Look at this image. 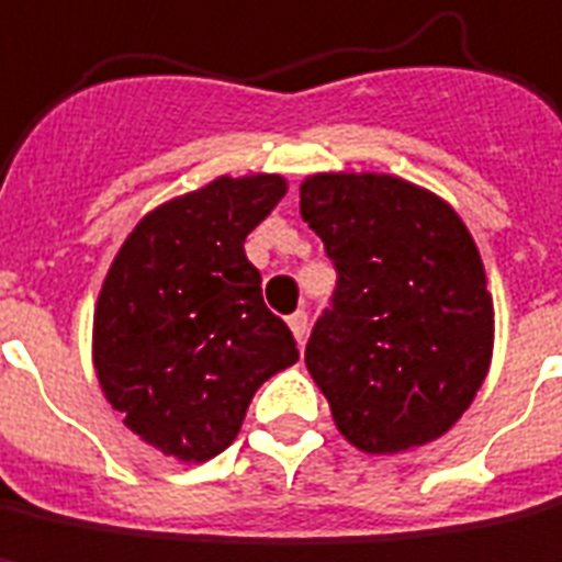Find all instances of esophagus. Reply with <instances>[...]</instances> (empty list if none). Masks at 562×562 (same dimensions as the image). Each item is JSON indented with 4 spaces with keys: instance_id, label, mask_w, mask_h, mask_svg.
Instances as JSON below:
<instances>
[{
    "instance_id": "esophagus-1",
    "label": "esophagus",
    "mask_w": 562,
    "mask_h": 562,
    "mask_svg": "<svg viewBox=\"0 0 562 562\" xmlns=\"http://www.w3.org/2000/svg\"><path fill=\"white\" fill-rule=\"evenodd\" d=\"M288 324H290V330H293V336H296V342L303 346L305 333H308V315L300 308V312H293V315H290Z\"/></svg>"
}]
</instances>
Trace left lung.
<instances>
[{"mask_svg":"<svg viewBox=\"0 0 562 562\" xmlns=\"http://www.w3.org/2000/svg\"><path fill=\"white\" fill-rule=\"evenodd\" d=\"M300 214L336 266L305 346L336 428L373 456L447 435L493 358V296L465 223L389 173L305 177Z\"/></svg>","mask_w":562,"mask_h":562,"instance_id":"8db88e82","label":"left lung"}]
</instances>
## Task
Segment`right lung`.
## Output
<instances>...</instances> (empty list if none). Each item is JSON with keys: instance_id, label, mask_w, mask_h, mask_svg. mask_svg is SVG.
I'll return each mask as SVG.
<instances>
[{"instance_id": "1", "label": "right lung", "mask_w": 562, "mask_h": 562, "mask_svg": "<svg viewBox=\"0 0 562 562\" xmlns=\"http://www.w3.org/2000/svg\"><path fill=\"white\" fill-rule=\"evenodd\" d=\"M284 192V177L250 173L161 204L127 235L100 288V389L134 435L180 462L226 450L259 385L300 361L244 254Z\"/></svg>"}]
</instances>
